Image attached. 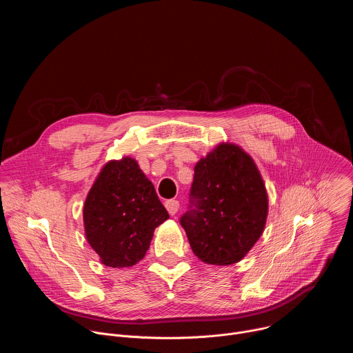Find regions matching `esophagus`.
<instances>
[{
	"label": "esophagus",
	"mask_w": 353,
	"mask_h": 353,
	"mask_svg": "<svg viewBox=\"0 0 353 353\" xmlns=\"http://www.w3.org/2000/svg\"><path fill=\"white\" fill-rule=\"evenodd\" d=\"M165 207H166L168 212L173 216V215L177 214V211L180 208V204H179V201H176V199H169V201H166V203H165Z\"/></svg>",
	"instance_id": "obj_1"
}]
</instances>
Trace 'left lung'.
Instances as JSON below:
<instances>
[{"instance_id": "1", "label": "left lung", "mask_w": 353, "mask_h": 353, "mask_svg": "<svg viewBox=\"0 0 353 353\" xmlns=\"http://www.w3.org/2000/svg\"><path fill=\"white\" fill-rule=\"evenodd\" d=\"M190 211L180 223L194 254L207 264L232 265L261 237L268 194L253 158L222 142L194 168Z\"/></svg>"}]
</instances>
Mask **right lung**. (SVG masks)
Listing matches in <instances>:
<instances>
[{
  "instance_id": "right-lung-1",
  "label": "right lung",
  "mask_w": 353,
  "mask_h": 353,
  "mask_svg": "<svg viewBox=\"0 0 353 353\" xmlns=\"http://www.w3.org/2000/svg\"><path fill=\"white\" fill-rule=\"evenodd\" d=\"M166 219L169 214L154 184L130 157L103 166L83 205L86 240L100 263L112 268L139 263Z\"/></svg>"
}]
</instances>
